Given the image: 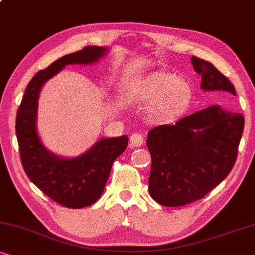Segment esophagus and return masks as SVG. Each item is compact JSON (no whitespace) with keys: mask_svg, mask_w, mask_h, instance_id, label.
<instances>
[{"mask_svg":"<svg viewBox=\"0 0 255 255\" xmlns=\"http://www.w3.org/2000/svg\"><path fill=\"white\" fill-rule=\"evenodd\" d=\"M129 141H130L131 146H141L143 144L144 138H143V136L141 134H138V132H134V134L130 136V138H129Z\"/></svg>","mask_w":255,"mask_h":255,"instance_id":"esophagus-1","label":"esophagus"}]
</instances>
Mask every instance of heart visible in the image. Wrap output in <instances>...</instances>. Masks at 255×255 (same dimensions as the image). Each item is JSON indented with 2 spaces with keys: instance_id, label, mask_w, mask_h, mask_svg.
Returning <instances> with one entry per match:
<instances>
[{
  "instance_id": "heart-1",
  "label": "heart",
  "mask_w": 255,
  "mask_h": 255,
  "mask_svg": "<svg viewBox=\"0 0 255 255\" xmlns=\"http://www.w3.org/2000/svg\"><path fill=\"white\" fill-rule=\"evenodd\" d=\"M137 97L142 102H155L149 110L150 119L168 123L189 106L193 89L187 81L177 78L173 74L156 71L141 82Z\"/></svg>"
}]
</instances>
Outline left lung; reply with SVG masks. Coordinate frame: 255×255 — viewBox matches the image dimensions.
Instances as JSON below:
<instances>
[{"label":"left lung","mask_w":255,"mask_h":255,"mask_svg":"<svg viewBox=\"0 0 255 255\" xmlns=\"http://www.w3.org/2000/svg\"><path fill=\"white\" fill-rule=\"evenodd\" d=\"M201 89L222 98L236 96L234 84L208 61L192 56ZM243 114L220 105L162 125L148 132L151 153L149 193L164 207H180L202 199L221 184L234 167L244 130Z\"/></svg>","instance_id":"obj_1"}]
</instances>
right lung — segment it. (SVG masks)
Masks as SVG:
<instances>
[{
	"label": "right lung",
	"instance_id": "obj_1",
	"mask_svg": "<svg viewBox=\"0 0 255 255\" xmlns=\"http://www.w3.org/2000/svg\"><path fill=\"white\" fill-rule=\"evenodd\" d=\"M109 47L88 46L67 54L38 71L27 84L16 117V135L20 160L28 179L61 206L80 209L103 194L113 162L127 148L128 136L105 137L74 158L57 156L42 144L37 131L38 99L41 88L68 64H93Z\"/></svg>",
	"mask_w": 255,
	"mask_h": 255
}]
</instances>
